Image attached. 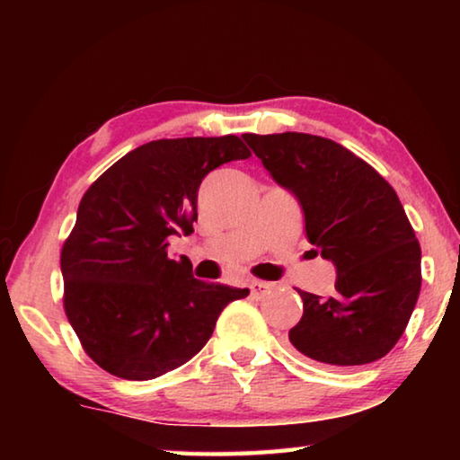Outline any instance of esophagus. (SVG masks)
Listing matches in <instances>:
<instances>
[{
	"instance_id": "1",
	"label": "esophagus",
	"mask_w": 460,
	"mask_h": 460,
	"mask_svg": "<svg viewBox=\"0 0 460 460\" xmlns=\"http://www.w3.org/2000/svg\"><path fill=\"white\" fill-rule=\"evenodd\" d=\"M249 290H252V296H253L255 300H261V298H266V296L270 294L271 284L261 282V279H253V282L249 284Z\"/></svg>"
}]
</instances>
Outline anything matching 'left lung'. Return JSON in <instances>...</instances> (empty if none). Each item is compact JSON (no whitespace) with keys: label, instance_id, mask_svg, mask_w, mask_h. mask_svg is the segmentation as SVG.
<instances>
[{"label":"left lung","instance_id":"left-lung-1","mask_svg":"<svg viewBox=\"0 0 460 460\" xmlns=\"http://www.w3.org/2000/svg\"><path fill=\"white\" fill-rule=\"evenodd\" d=\"M243 139L305 211L306 237L337 268L331 298L298 290L305 314L290 329L302 355L355 367L392 351L422 286L420 243L398 194L376 168L321 136Z\"/></svg>","mask_w":460,"mask_h":460}]
</instances>
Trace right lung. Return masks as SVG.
<instances>
[{
	"instance_id": "obj_1",
	"label": "right lung",
	"mask_w": 460,
	"mask_h": 460,
	"mask_svg": "<svg viewBox=\"0 0 460 460\" xmlns=\"http://www.w3.org/2000/svg\"><path fill=\"white\" fill-rule=\"evenodd\" d=\"M252 155L237 136L155 139L107 168L83 194L60 252L65 313L81 345L115 377L147 381L190 361L247 288L200 282L168 239L190 235L199 186Z\"/></svg>"
}]
</instances>
